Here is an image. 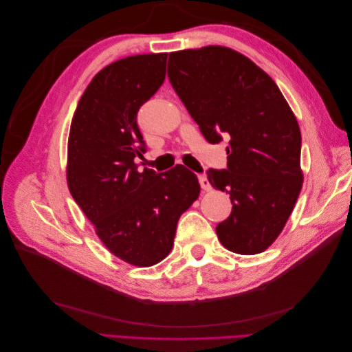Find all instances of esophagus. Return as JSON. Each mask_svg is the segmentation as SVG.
Returning a JSON list of instances; mask_svg holds the SVG:
<instances>
[{"label": "esophagus", "instance_id": "1", "mask_svg": "<svg viewBox=\"0 0 352 352\" xmlns=\"http://www.w3.org/2000/svg\"><path fill=\"white\" fill-rule=\"evenodd\" d=\"M198 180H199L201 188L204 189V190H211V189H212V186H211V184H210V180L207 179L206 175H199V176H198Z\"/></svg>", "mask_w": 352, "mask_h": 352}]
</instances>
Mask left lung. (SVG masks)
<instances>
[{"label": "left lung", "mask_w": 352, "mask_h": 352, "mask_svg": "<svg viewBox=\"0 0 352 352\" xmlns=\"http://www.w3.org/2000/svg\"><path fill=\"white\" fill-rule=\"evenodd\" d=\"M167 76L211 144L223 136L228 168L207 172L230 195L216 226L226 250L252 255L278 239L301 192V131L278 85L241 52L220 45L170 52Z\"/></svg>", "instance_id": "left-lung-1"}]
</instances>
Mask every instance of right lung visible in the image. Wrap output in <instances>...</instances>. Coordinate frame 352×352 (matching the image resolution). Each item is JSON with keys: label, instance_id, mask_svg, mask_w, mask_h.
<instances>
[{"label": "right lung", "instance_id": "obj_1", "mask_svg": "<svg viewBox=\"0 0 352 352\" xmlns=\"http://www.w3.org/2000/svg\"><path fill=\"white\" fill-rule=\"evenodd\" d=\"M167 52L117 60L95 74L74 111L67 142V186L107 250L151 267L173 248L180 216L198 199V177L182 164L155 175L138 170L144 153L141 105L166 78Z\"/></svg>", "mask_w": 352, "mask_h": 352}]
</instances>
